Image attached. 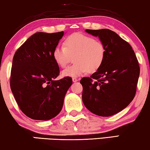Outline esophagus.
Returning <instances> with one entry per match:
<instances>
[{
  "instance_id": "esophagus-1",
  "label": "esophagus",
  "mask_w": 150,
  "mask_h": 150,
  "mask_svg": "<svg viewBox=\"0 0 150 150\" xmlns=\"http://www.w3.org/2000/svg\"><path fill=\"white\" fill-rule=\"evenodd\" d=\"M72 81H73V82H76L79 81V80H78L77 79H76V78H73Z\"/></svg>"
}]
</instances>
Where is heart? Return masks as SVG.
I'll list each match as a JSON object with an SVG mask.
<instances>
[{
  "label": "heart",
  "mask_w": 150,
  "mask_h": 150,
  "mask_svg": "<svg viewBox=\"0 0 150 150\" xmlns=\"http://www.w3.org/2000/svg\"><path fill=\"white\" fill-rule=\"evenodd\" d=\"M74 62L62 71L66 77H78L94 73L101 68L105 57V48L103 42L91 36L74 33L63 41V47H57L53 51V58L61 68H66L73 57Z\"/></svg>",
  "instance_id": "obj_1"
}]
</instances>
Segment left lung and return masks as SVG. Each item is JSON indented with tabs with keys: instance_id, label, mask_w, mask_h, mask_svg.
<instances>
[{
	"instance_id": "obj_1",
	"label": "left lung",
	"mask_w": 150,
	"mask_h": 150,
	"mask_svg": "<svg viewBox=\"0 0 150 150\" xmlns=\"http://www.w3.org/2000/svg\"><path fill=\"white\" fill-rule=\"evenodd\" d=\"M98 36L105 48V60L91 77L80 80L85 107L99 116H110L122 111L133 101L140 68L131 45L108 29L86 30Z\"/></svg>"
}]
</instances>
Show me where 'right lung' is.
<instances>
[{
	"mask_svg": "<svg viewBox=\"0 0 150 150\" xmlns=\"http://www.w3.org/2000/svg\"><path fill=\"white\" fill-rule=\"evenodd\" d=\"M64 32H36L15 53L10 86L17 105L28 117L48 120L59 114L72 84L70 77L59 80V66L53 58Z\"/></svg>",
	"mask_w": 150,
	"mask_h": 150,
	"instance_id": "add662e5",
	"label": "right lung"
}]
</instances>
